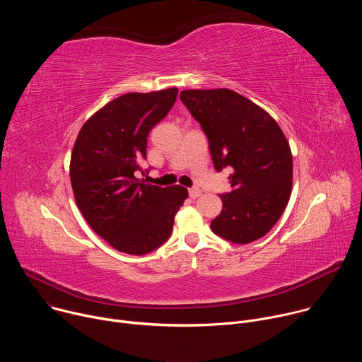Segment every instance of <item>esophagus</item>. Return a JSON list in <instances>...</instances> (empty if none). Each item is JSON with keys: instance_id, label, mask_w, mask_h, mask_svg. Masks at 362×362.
Instances as JSON below:
<instances>
[{"instance_id": "1", "label": "esophagus", "mask_w": 362, "mask_h": 362, "mask_svg": "<svg viewBox=\"0 0 362 362\" xmlns=\"http://www.w3.org/2000/svg\"><path fill=\"white\" fill-rule=\"evenodd\" d=\"M202 194V190L199 189V187H192V189H189V196L192 197V199H196V197H199Z\"/></svg>"}]
</instances>
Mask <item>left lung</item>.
<instances>
[{
    "label": "left lung",
    "instance_id": "left-lung-1",
    "mask_svg": "<svg viewBox=\"0 0 362 362\" xmlns=\"http://www.w3.org/2000/svg\"><path fill=\"white\" fill-rule=\"evenodd\" d=\"M180 100L209 140L218 172L230 166L232 192L211 229L245 245L265 236L282 216L292 190L289 143L262 107L229 88L183 90Z\"/></svg>",
    "mask_w": 362,
    "mask_h": 362
}]
</instances>
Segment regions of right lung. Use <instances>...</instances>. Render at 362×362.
<instances>
[{"label":"right lung","mask_w":362,"mask_h":362,"mask_svg":"<svg viewBox=\"0 0 362 362\" xmlns=\"http://www.w3.org/2000/svg\"><path fill=\"white\" fill-rule=\"evenodd\" d=\"M176 97L172 87L112 100L83 124L71 151L77 208L98 236L129 255H146L166 242L187 197L179 185L160 187L136 177L143 172L148 133Z\"/></svg>","instance_id":"right-lung-1"}]
</instances>
